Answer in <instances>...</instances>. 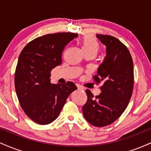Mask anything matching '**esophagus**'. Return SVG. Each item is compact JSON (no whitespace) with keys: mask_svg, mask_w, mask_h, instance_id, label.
<instances>
[{"mask_svg":"<svg viewBox=\"0 0 151 151\" xmlns=\"http://www.w3.org/2000/svg\"><path fill=\"white\" fill-rule=\"evenodd\" d=\"M76 85H77V89H79V90H83L84 89V88L82 87V86H81V85H79V84H76Z\"/></svg>","mask_w":151,"mask_h":151,"instance_id":"1","label":"esophagus"}]
</instances>
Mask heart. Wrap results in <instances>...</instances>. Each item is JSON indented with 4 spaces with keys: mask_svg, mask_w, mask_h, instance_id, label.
Here are the masks:
<instances>
[{
    "mask_svg": "<svg viewBox=\"0 0 151 151\" xmlns=\"http://www.w3.org/2000/svg\"><path fill=\"white\" fill-rule=\"evenodd\" d=\"M81 47L84 52H93L96 55L100 49V45L94 37L86 35L83 37Z\"/></svg>",
    "mask_w": 151,
    "mask_h": 151,
    "instance_id": "b5f03b06",
    "label": "heart"
}]
</instances>
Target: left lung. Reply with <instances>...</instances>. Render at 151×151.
<instances>
[{
	"label": "left lung",
	"instance_id": "1",
	"mask_svg": "<svg viewBox=\"0 0 151 151\" xmlns=\"http://www.w3.org/2000/svg\"><path fill=\"white\" fill-rule=\"evenodd\" d=\"M96 37L106 47V55L93 79L104 84L101 93L95 97L86 90L87 101L82 112L91 125L104 127L119 119L129 104L133 89V63L128 48L117 38L99 34Z\"/></svg>",
	"mask_w": 151,
	"mask_h": 151
}]
</instances>
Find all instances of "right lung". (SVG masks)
<instances>
[{"mask_svg":"<svg viewBox=\"0 0 151 151\" xmlns=\"http://www.w3.org/2000/svg\"><path fill=\"white\" fill-rule=\"evenodd\" d=\"M77 34H48L27 44L19 56L15 73V87L20 104L31 120L40 125L52 123L67 99L77 89L72 81L52 84L50 72L62 63L65 47Z\"/></svg>","mask_w":151,"mask_h":151,"instance_id":"add662e5","label":"right lung"}]
</instances>
